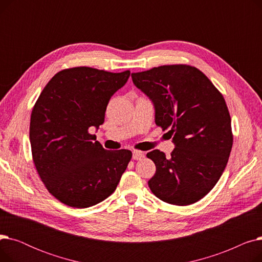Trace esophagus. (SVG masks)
Returning <instances> with one entry per match:
<instances>
[{"label": "esophagus", "mask_w": 262, "mask_h": 262, "mask_svg": "<svg viewBox=\"0 0 262 262\" xmlns=\"http://www.w3.org/2000/svg\"><path fill=\"white\" fill-rule=\"evenodd\" d=\"M144 157V154L142 152H138V150H136V152L133 153V158L135 160H140Z\"/></svg>", "instance_id": "obj_1"}]
</instances>
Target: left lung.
Instances as JSON below:
<instances>
[{
    "label": "left lung",
    "instance_id": "left-lung-1",
    "mask_svg": "<svg viewBox=\"0 0 262 262\" xmlns=\"http://www.w3.org/2000/svg\"><path fill=\"white\" fill-rule=\"evenodd\" d=\"M135 86L152 100L155 123L170 129L171 157L146 154L156 166L148 187L161 201L193 204L215 186L232 147L231 120L222 93L199 69L170 64L132 73Z\"/></svg>",
    "mask_w": 262,
    "mask_h": 262
}]
</instances>
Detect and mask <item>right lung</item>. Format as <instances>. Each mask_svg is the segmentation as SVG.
<instances>
[{
	"instance_id": "obj_1",
	"label": "right lung",
	"mask_w": 262,
	"mask_h": 262,
	"mask_svg": "<svg viewBox=\"0 0 262 262\" xmlns=\"http://www.w3.org/2000/svg\"><path fill=\"white\" fill-rule=\"evenodd\" d=\"M129 75L128 70L64 69L40 93L30 124L33 160L46 188L64 205L87 208L101 203L125 172L130 150L105 149L89 128L104 123L110 98Z\"/></svg>"
}]
</instances>
